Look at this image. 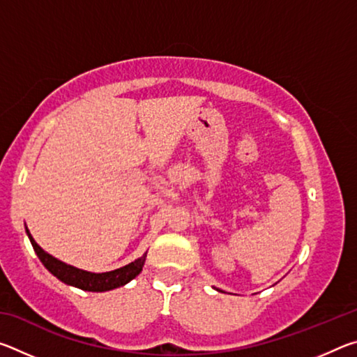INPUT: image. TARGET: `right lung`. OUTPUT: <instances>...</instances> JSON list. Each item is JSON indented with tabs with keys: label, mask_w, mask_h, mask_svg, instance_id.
Returning a JSON list of instances; mask_svg holds the SVG:
<instances>
[{
	"label": "right lung",
	"mask_w": 357,
	"mask_h": 357,
	"mask_svg": "<svg viewBox=\"0 0 357 357\" xmlns=\"http://www.w3.org/2000/svg\"><path fill=\"white\" fill-rule=\"evenodd\" d=\"M26 234L29 241H31L33 249L36 252V255L39 257L42 264L50 271V273L68 285H72L75 288L84 289V291H110V289H114L118 287H123L126 283H129L132 279L142 273L144 259H146V253L143 257H140L135 261H132L129 264L123 266V268L110 271V273H88V271L74 268V266L66 264L63 261H59L55 257H52L50 253H47L45 250H42L40 247L36 243L34 238L29 233V229L26 228Z\"/></svg>",
	"instance_id": "obj_1"
}]
</instances>
